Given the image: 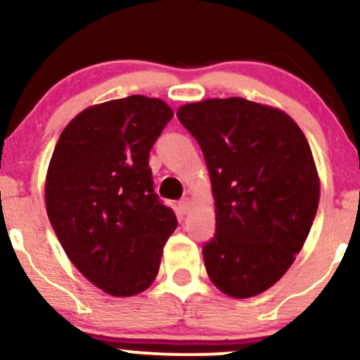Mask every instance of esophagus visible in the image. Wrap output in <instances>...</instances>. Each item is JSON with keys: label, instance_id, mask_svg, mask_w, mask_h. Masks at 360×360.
<instances>
[{"label": "esophagus", "instance_id": "34e87169", "mask_svg": "<svg viewBox=\"0 0 360 360\" xmlns=\"http://www.w3.org/2000/svg\"><path fill=\"white\" fill-rule=\"evenodd\" d=\"M179 210L183 213H188L189 210H191V200H189V198H184L183 201H179Z\"/></svg>", "mask_w": 360, "mask_h": 360}]
</instances>
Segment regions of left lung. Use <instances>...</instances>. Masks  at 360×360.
Masks as SVG:
<instances>
[{
  "mask_svg": "<svg viewBox=\"0 0 360 360\" xmlns=\"http://www.w3.org/2000/svg\"><path fill=\"white\" fill-rule=\"evenodd\" d=\"M177 118L212 179L206 272L232 298L257 296L286 274L315 220L320 177L308 140L286 111L237 96L188 103Z\"/></svg>",
  "mask_w": 360,
  "mask_h": 360,
  "instance_id": "left-lung-1",
  "label": "left lung"
}]
</instances>
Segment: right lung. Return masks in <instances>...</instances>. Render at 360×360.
I'll use <instances>...</instances> for the list:
<instances>
[{"label": "right lung", "mask_w": 360, "mask_h": 360, "mask_svg": "<svg viewBox=\"0 0 360 360\" xmlns=\"http://www.w3.org/2000/svg\"><path fill=\"white\" fill-rule=\"evenodd\" d=\"M172 110L142 94L93 105L62 130L45 177L51 225L77 271L106 295L154 283L177 220L154 193L148 152Z\"/></svg>", "instance_id": "right-lung-1"}]
</instances>
